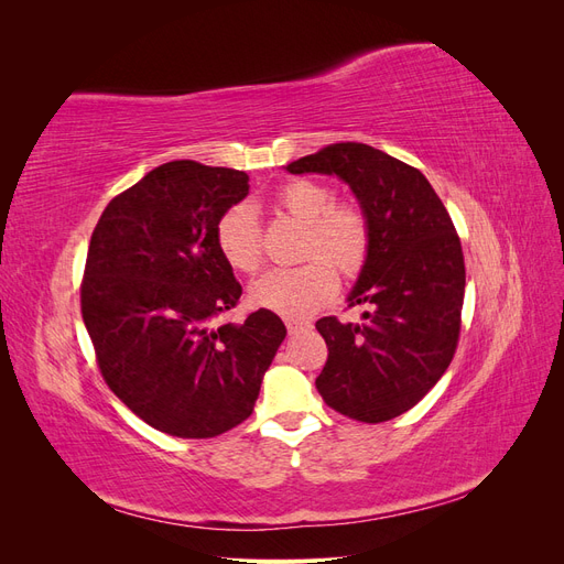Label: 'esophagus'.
I'll list each match as a JSON object with an SVG mask.
<instances>
[{
    "instance_id": "1",
    "label": "esophagus",
    "mask_w": 564,
    "mask_h": 564,
    "mask_svg": "<svg viewBox=\"0 0 564 564\" xmlns=\"http://www.w3.org/2000/svg\"><path fill=\"white\" fill-rule=\"evenodd\" d=\"M284 324L286 329L296 334V332H303V329H311V322L308 319H299V317H284Z\"/></svg>"
}]
</instances>
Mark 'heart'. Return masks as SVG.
Masks as SVG:
<instances>
[{
    "label": "heart",
    "instance_id": "obj_1",
    "mask_svg": "<svg viewBox=\"0 0 564 564\" xmlns=\"http://www.w3.org/2000/svg\"><path fill=\"white\" fill-rule=\"evenodd\" d=\"M275 207L305 224L301 256L308 261L270 270L251 284L249 299L282 315L313 313L338 292L336 267L344 278H355L365 268L371 249L369 214L360 202L334 199L332 185L317 178L286 181L275 193ZM216 247L232 270L245 275L261 270V226L251 204H232L218 218Z\"/></svg>",
    "mask_w": 564,
    "mask_h": 564
}]
</instances>
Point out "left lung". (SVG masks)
Instances as JSON below:
<instances>
[{
  "mask_svg": "<svg viewBox=\"0 0 564 564\" xmlns=\"http://www.w3.org/2000/svg\"><path fill=\"white\" fill-rule=\"evenodd\" d=\"M286 172L340 176L371 224L350 294V305L369 311L360 324L317 319L329 355L315 386L348 419H395L442 379L458 346L466 263L449 212L419 169L365 143H332Z\"/></svg>",
  "mask_w": 564,
  "mask_h": 564,
  "instance_id": "obj_1",
  "label": "left lung"
}]
</instances>
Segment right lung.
Returning <instances> with one entry per match:
<instances>
[{
  "label": "right lung",
  "instance_id": "add662e5",
  "mask_svg": "<svg viewBox=\"0 0 564 564\" xmlns=\"http://www.w3.org/2000/svg\"><path fill=\"white\" fill-rule=\"evenodd\" d=\"M249 176L166 162L110 199L79 286L100 377L131 412L176 437H216L247 421L286 336L265 308L214 324L242 296L216 224Z\"/></svg>",
  "mask_w": 564,
  "mask_h": 564
}]
</instances>
